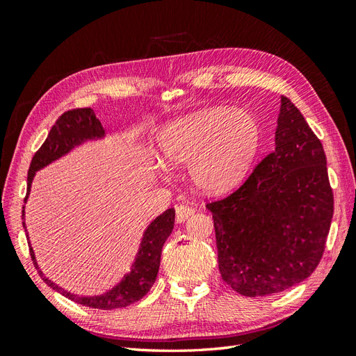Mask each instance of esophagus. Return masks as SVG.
<instances>
[{"label": "esophagus", "mask_w": 356, "mask_h": 356, "mask_svg": "<svg viewBox=\"0 0 356 356\" xmlns=\"http://www.w3.org/2000/svg\"><path fill=\"white\" fill-rule=\"evenodd\" d=\"M194 213H195V209L193 207L179 205V207H176V222L182 223L186 220L188 217H191Z\"/></svg>", "instance_id": "esophagus-1"}]
</instances>
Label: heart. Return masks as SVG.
<instances>
[{
	"label": "heart",
	"mask_w": 356,
	"mask_h": 356,
	"mask_svg": "<svg viewBox=\"0 0 356 356\" xmlns=\"http://www.w3.org/2000/svg\"><path fill=\"white\" fill-rule=\"evenodd\" d=\"M260 138V125L249 113L216 107L172 120L157 142L166 166L191 163L195 185L208 193H226L245 179Z\"/></svg>",
	"instance_id": "b5f03b06"
}]
</instances>
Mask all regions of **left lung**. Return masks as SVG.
Segmentation results:
<instances>
[{"label": "left lung", "instance_id": "1", "mask_svg": "<svg viewBox=\"0 0 356 356\" xmlns=\"http://www.w3.org/2000/svg\"><path fill=\"white\" fill-rule=\"evenodd\" d=\"M218 269L245 297H264L318 266L334 216L321 140L282 96L275 148L226 197L211 200Z\"/></svg>", "mask_w": 356, "mask_h": 356}]
</instances>
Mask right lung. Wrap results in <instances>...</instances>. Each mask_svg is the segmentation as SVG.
I'll list each match as a JSON object with an SVG mask.
<instances>
[{
    "label": "right lung",
    "instance_id": "add662e5",
    "mask_svg": "<svg viewBox=\"0 0 356 356\" xmlns=\"http://www.w3.org/2000/svg\"><path fill=\"white\" fill-rule=\"evenodd\" d=\"M102 134L104 128L92 108H74L63 113V115L58 118L55 125L51 127L47 139H45L41 148L36 151L32 159V163H30L27 174V195L30 191V184H32V179L38 170L53 162L55 159L61 157L63 154L69 153L73 147L79 145L81 142H84L87 139L101 138ZM27 195L24 200H27ZM22 216H24V208H22ZM174 216H176L174 208L166 209L163 214L159 216L156 220L148 226L145 234H143L140 249L138 252V257H136V261L133 263L131 270L128 272L125 278L118 286H115L111 291L102 295L81 297V295H74L64 291L63 287L56 286L55 283L50 282L47 277L42 275V272L38 269L32 248L29 246L30 257H32L35 268L38 269V274L41 275L44 282L47 283L51 289H55L59 293H63L64 297L73 300L74 303L93 309H102V311L125 307L145 297L148 291L151 289V286L154 284L159 272V264H161L163 243L165 240L170 237V234L174 228Z\"/></svg>",
    "mask_w": 356,
    "mask_h": 356
}]
</instances>
